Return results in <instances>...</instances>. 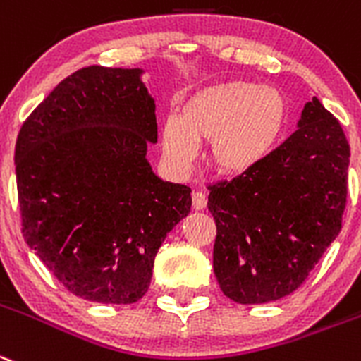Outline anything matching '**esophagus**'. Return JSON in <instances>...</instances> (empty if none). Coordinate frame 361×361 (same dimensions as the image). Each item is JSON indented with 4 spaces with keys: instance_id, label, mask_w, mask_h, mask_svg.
Segmentation results:
<instances>
[{
    "instance_id": "34e87169",
    "label": "esophagus",
    "mask_w": 361,
    "mask_h": 361,
    "mask_svg": "<svg viewBox=\"0 0 361 361\" xmlns=\"http://www.w3.org/2000/svg\"><path fill=\"white\" fill-rule=\"evenodd\" d=\"M207 203H208L207 194H203V192H194V196H192V204H194L196 210H203V208H207Z\"/></svg>"
}]
</instances>
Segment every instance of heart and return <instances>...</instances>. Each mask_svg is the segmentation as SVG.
Wrapping results in <instances>:
<instances>
[{"label":"heart","mask_w":361,"mask_h":361,"mask_svg":"<svg viewBox=\"0 0 361 361\" xmlns=\"http://www.w3.org/2000/svg\"><path fill=\"white\" fill-rule=\"evenodd\" d=\"M287 121V101L278 89L249 82L204 87L181 104L180 117L167 116L160 139L165 160L188 171L210 140L212 165L224 174L255 169L272 151Z\"/></svg>","instance_id":"b5f03b06"}]
</instances>
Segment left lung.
Returning <instances> with one entry per match:
<instances>
[{"label":"left lung","mask_w":361,"mask_h":361,"mask_svg":"<svg viewBox=\"0 0 361 361\" xmlns=\"http://www.w3.org/2000/svg\"><path fill=\"white\" fill-rule=\"evenodd\" d=\"M349 142L317 97L255 169L210 185L214 272L224 295L262 305L292 294L342 228Z\"/></svg>","instance_id":"1"}]
</instances>
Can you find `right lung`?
<instances>
[{"instance_id": "1", "label": "right lung", "mask_w": 361, "mask_h": 361, "mask_svg": "<svg viewBox=\"0 0 361 361\" xmlns=\"http://www.w3.org/2000/svg\"><path fill=\"white\" fill-rule=\"evenodd\" d=\"M144 71L90 66L51 90L16 142L23 237L71 294L131 305L149 288L190 187L153 173L154 99Z\"/></svg>"}]
</instances>
